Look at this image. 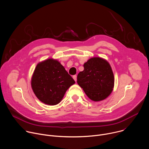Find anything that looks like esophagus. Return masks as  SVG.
Masks as SVG:
<instances>
[{
	"instance_id": "34e87169",
	"label": "esophagus",
	"mask_w": 149,
	"mask_h": 149,
	"mask_svg": "<svg viewBox=\"0 0 149 149\" xmlns=\"http://www.w3.org/2000/svg\"><path fill=\"white\" fill-rule=\"evenodd\" d=\"M73 79L75 81H77V76H76V75H74V76H73Z\"/></svg>"
}]
</instances>
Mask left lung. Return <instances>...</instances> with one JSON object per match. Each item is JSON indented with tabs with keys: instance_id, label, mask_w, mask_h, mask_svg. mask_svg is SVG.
Segmentation results:
<instances>
[{
	"instance_id": "8db88e82",
	"label": "left lung",
	"mask_w": 149,
	"mask_h": 149,
	"mask_svg": "<svg viewBox=\"0 0 149 149\" xmlns=\"http://www.w3.org/2000/svg\"><path fill=\"white\" fill-rule=\"evenodd\" d=\"M77 75V84L94 101L107 98L114 87V76L108 62L100 57L89 59Z\"/></svg>"
}]
</instances>
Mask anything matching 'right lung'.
<instances>
[{"instance_id":"obj_1","label":"right lung","mask_w":149,"mask_h":149,"mask_svg":"<svg viewBox=\"0 0 149 149\" xmlns=\"http://www.w3.org/2000/svg\"><path fill=\"white\" fill-rule=\"evenodd\" d=\"M74 83L61 63L52 58L37 64L31 80V88L36 97L49 105L59 104L68 89Z\"/></svg>"}]
</instances>
